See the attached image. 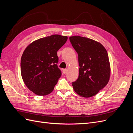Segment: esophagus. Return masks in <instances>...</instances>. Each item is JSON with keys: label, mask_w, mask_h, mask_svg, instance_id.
Listing matches in <instances>:
<instances>
[{"label": "esophagus", "mask_w": 133, "mask_h": 133, "mask_svg": "<svg viewBox=\"0 0 133 133\" xmlns=\"http://www.w3.org/2000/svg\"><path fill=\"white\" fill-rule=\"evenodd\" d=\"M67 71H68V70L66 69H64L63 70V72L64 74H66L67 73Z\"/></svg>", "instance_id": "esophagus-1"}]
</instances>
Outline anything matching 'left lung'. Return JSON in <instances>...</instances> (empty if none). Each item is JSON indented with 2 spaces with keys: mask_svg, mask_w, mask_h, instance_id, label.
I'll list each match as a JSON object with an SVG mask.
<instances>
[{
  "mask_svg": "<svg viewBox=\"0 0 133 133\" xmlns=\"http://www.w3.org/2000/svg\"><path fill=\"white\" fill-rule=\"evenodd\" d=\"M78 54L79 76L72 83L74 91L80 96L89 98L95 95L108 83L110 65L108 54L102 44L80 36L69 38Z\"/></svg>",
  "mask_w": 133,
  "mask_h": 133,
  "instance_id": "8db88e82",
  "label": "left lung"
}]
</instances>
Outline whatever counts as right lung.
Instances as JSON below:
<instances>
[{
    "label": "right lung",
    "mask_w": 133,
    "mask_h": 133,
    "mask_svg": "<svg viewBox=\"0 0 133 133\" xmlns=\"http://www.w3.org/2000/svg\"><path fill=\"white\" fill-rule=\"evenodd\" d=\"M67 39L66 36L52 35L34 41L24 51L21 62L22 77L34 94L43 96L53 91L62 75L57 65V51Z\"/></svg>",
    "instance_id": "obj_1"
}]
</instances>
